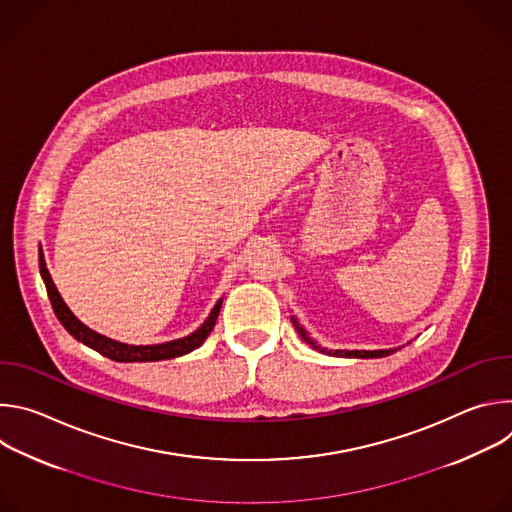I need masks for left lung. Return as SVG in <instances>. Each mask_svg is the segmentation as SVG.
<instances>
[{
	"mask_svg": "<svg viewBox=\"0 0 512 512\" xmlns=\"http://www.w3.org/2000/svg\"><path fill=\"white\" fill-rule=\"evenodd\" d=\"M291 322H294V326L298 328V332H300V336L308 342V344H312L314 348H318L320 352H326V354H332V356H354V358H381V356H389V354H393V352H397V348H389V350H326V348H320L306 332H304V328L298 324V320L296 318H291Z\"/></svg>",
	"mask_w": 512,
	"mask_h": 512,
	"instance_id": "1",
	"label": "left lung"
}]
</instances>
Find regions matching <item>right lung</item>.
<instances>
[{"mask_svg":"<svg viewBox=\"0 0 512 512\" xmlns=\"http://www.w3.org/2000/svg\"><path fill=\"white\" fill-rule=\"evenodd\" d=\"M40 273H42V279L46 283V291H48L52 310H54L56 318L60 320V324L72 336H75L77 340H81L83 344L91 346L99 354H103V356H107L111 360H117V362H152V360H166V358H176V356L192 352L212 332V328L216 324V318H218V312H221V306H223V300H218L214 310L206 318V322L196 332H192L186 338L172 340V342H166V344H154V346H131V344H123V342L111 340V338H107L103 334H97L95 330L87 328L81 320L75 318V314H72L68 310V306L62 302L58 289H56V285H54V281H52V277H50V273L46 269L42 253H40Z\"/></svg>","mask_w":512,"mask_h":512,"instance_id":"right-lung-1","label":"right lung"}]
</instances>
